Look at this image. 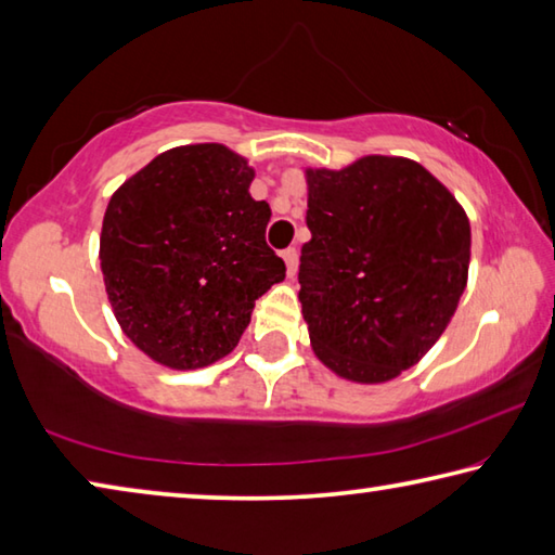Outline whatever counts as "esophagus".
<instances>
[{
    "instance_id": "esophagus-1",
    "label": "esophagus",
    "mask_w": 555,
    "mask_h": 555,
    "mask_svg": "<svg viewBox=\"0 0 555 555\" xmlns=\"http://www.w3.org/2000/svg\"><path fill=\"white\" fill-rule=\"evenodd\" d=\"M281 257H284V261H286V274L294 276L296 269H298V251L294 247H288V249L281 251Z\"/></svg>"
}]
</instances>
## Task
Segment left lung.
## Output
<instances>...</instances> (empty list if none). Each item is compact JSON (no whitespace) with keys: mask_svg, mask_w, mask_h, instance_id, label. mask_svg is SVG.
<instances>
[{"mask_svg":"<svg viewBox=\"0 0 555 555\" xmlns=\"http://www.w3.org/2000/svg\"><path fill=\"white\" fill-rule=\"evenodd\" d=\"M300 306L325 367L399 377L443 335L467 284L469 222L448 188L401 156L308 168Z\"/></svg>","mask_w":555,"mask_h":555,"instance_id":"left-lung-1","label":"left lung"}]
</instances>
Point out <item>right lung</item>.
I'll use <instances>...</instances> for the list:
<instances>
[{
	"label": "right lung",
	"mask_w": 555,
	"mask_h": 555,
	"mask_svg": "<svg viewBox=\"0 0 555 555\" xmlns=\"http://www.w3.org/2000/svg\"><path fill=\"white\" fill-rule=\"evenodd\" d=\"M251 178L247 158L228 146L191 144L158 154L109 198L100 264L112 311L166 367L195 370L230 354L255 300L286 276Z\"/></svg>",
	"instance_id": "right-lung-1"
}]
</instances>
